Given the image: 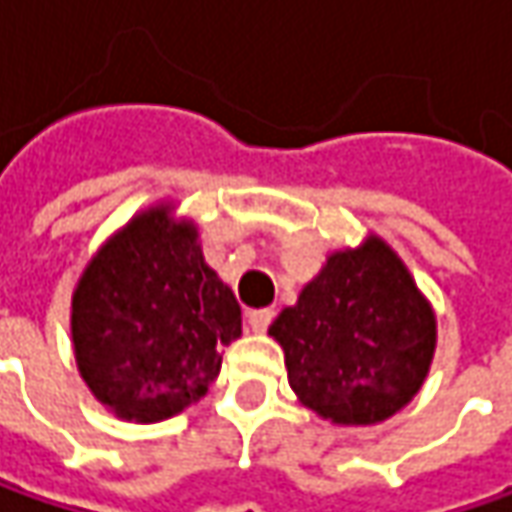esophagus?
I'll use <instances>...</instances> for the list:
<instances>
[{"instance_id":"esophagus-1","label":"esophagus","mask_w":512,"mask_h":512,"mask_svg":"<svg viewBox=\"0 0 512 512\" xmlns=\"http://www.w3.org/2000/svg\"><path fill=\"white\" fill-rule=\"evenodd\" d=\"M272 318H275V312H272V309H252V312L246 315V321H249V329H252V332H257V335L269 329Z\"/></svg>"}]
</instances>
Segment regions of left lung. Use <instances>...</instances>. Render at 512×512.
Listing matches in <instances>:
<instances>
[{
	"label": "left lung",
	"instance_id": "left-lung-1",
	"mask_svg": "<svg viewBox=\"0 0 512 512\" xmlns=\"http://www.w3.org/2000/svg\"><path fill=\"white\" fill-rule=\"evenodd\" d=\"M298 401L338 427H369L424 387L438 326L407 263L384 237L326 257L269 326Z\"/></svg>",
	"mask_w": 512,
	"mask_h": 512
}]
</instances>
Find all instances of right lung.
<instances>
[{
	"mask_svg": "<svg viewBox=\"0 0 512 512\" xmlns=\"http://www.w3.org/2000/svg\"><path fill=\"white\" fill-rule=\"evenodd\" d=\"M243 332L197 223L154 203L111 234L71 295L77 369L105 410L157 424L200 401Z\"/></svg>",
	"mask_w": 512,
	"mask_h": 512,
	"instance_id": "obj_1",
	"label": "right lung"
}]
</instances>
